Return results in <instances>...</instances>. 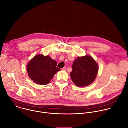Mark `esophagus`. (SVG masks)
<instances>
[{"mask_svg": "<svg viewBox=\"0 0 128 128\" xmlns=\"http://www.w3.org/2000/svg\"><path fill=\"white\" fill-rule=\"evenodd\" d=\"M62 70H66V67H63V68L61 69Z\"/></svg>", "mask_w": 128, "mask_h": 128, "instance_id": "34e87169", "label": "esophagus"}]
</instances>
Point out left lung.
Here are the masks:
<instances>
[{"mask_svg": "<svg viewBox=\"0 0 128 128\" xmlns=\"http://www.w3.org/2000/svg\"><path fill=\"white\" fill-rule=\"evenodd\" d=\"M71 67V80L78 86L90 84L95 80L98 69L97 63L90 56L78 57Z\"/></svg>", "mask_w": 128, "mask_h": 128, "instance_id": "1", "label": "left lung"}]
</instances>
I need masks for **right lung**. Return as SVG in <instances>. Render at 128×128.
<instances>
[{
    "label": "right lung",
    "mask_w": 128,
    "mask_h": 128,
    "mask_svg": "<svg viewBox=\"0 0 128 128\" xmlns=\"http://www.w3.org/2000/svg\"><path fill=\"white\" fill-rule=\"evenodd\" d=\"M57 65V62L50 56L38 54L28 63L27 70L29 76L35 83L45 85L60 70Z\"/></svg>",
    "instance_id": "1"
}]
</instances>
